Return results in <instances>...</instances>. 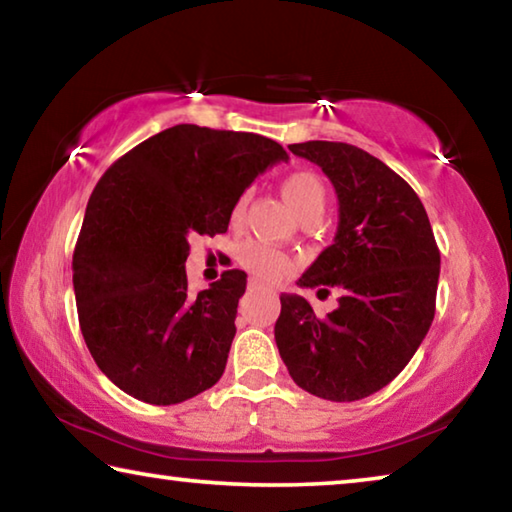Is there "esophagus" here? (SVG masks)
I'll return each instance as SVG.
<instances>
[{"label":"esophagus","mask_w":512,"mask_h":512,"mask_svg":"<svg viewBox=\"0 0 512 512\" xmlns=\"http://www.w3.org/2000/svg\"><path fill=\"white\" fill-rule=\"evenodd\" d=\"M248 287H250V289H262L264 285H262V282H259V280H250Z\"/></svg>","instance_id":"obj_1"}]
</instances>
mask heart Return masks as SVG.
I'll use <instances>...</instances> for the list:
<instances>
[{"label":"heart","mask_w":512,"mask_h":512,"mask_svg":"<svg viewBox=\"0 0 512 512\" xmlns=\"http://www.w3.org/2000/svg\"><path fill=\"white\" fill-rule=\"evenodd\" d=\"M280 191L300 221H305V218H321L323 207H326V186H323L319 177L310 173V170H296V173H289L285 180H282ZM246 200L248 196L243 193V196L234 202L232 207L234 223H239L243 212H246ZM237 257L250 273H255L264 280H278L291 269V262L285 253H280L278 248H273L269 243H262V241L241 243Z\"/></svg>","instance_id":"1"}]
</instances>
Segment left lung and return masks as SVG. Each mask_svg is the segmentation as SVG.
<instances>
[{
	"label": "left lung",
	"mask_w": 512,
	"mask_h": 512,
	"mask_svg": "<svg viewBox=\"0 0 512 512\" xmlns=\"http://www.w3.org/2000/svg\"><path fill=\"white\" fill-rule=\"evenodd\" d=\"M289 150L321 166L339 200L335 243L300 287L342 291L339 307L314 314L298 294L280 296L275 344L298 387L326 401H358L399 376L435 316L440 248L412 186L383 161L337 141Z\"/></svg>",
	"instance_id": "obj_1"
}]
</instances>
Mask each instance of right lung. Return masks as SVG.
I'll return each mask as SVG.
<instances>
[{
  "instance_id": "obj_1",
  "label": "right lung",
  "mask_w": 512,
  "mask_h": 512,
  "mask_svg": "<svg viewBox=\"0 0 512 512\" xmlns=\"http://www.w3.org/2000/svg\"><path fill=\"white\" fill-rule=\"evenodd\" d=\"M287 159L266 136L175 125L100 177L72 255V285L88 351L125 394L173 405L223 376L246 273L223 271L191 294L189 241L227 232L246 186Z\"/></svg>"
}]
</instances>
